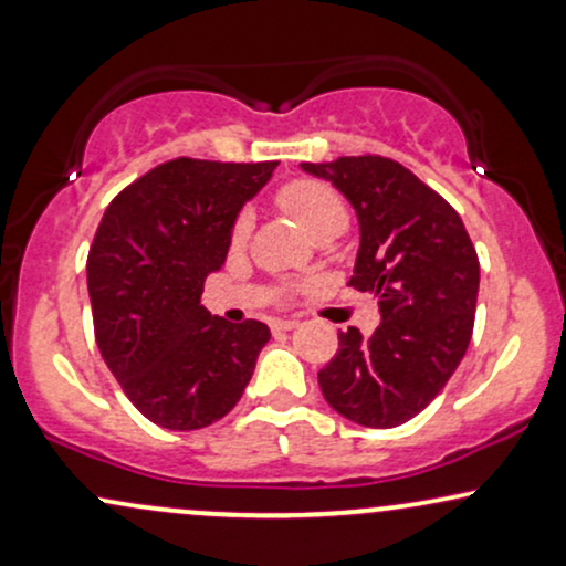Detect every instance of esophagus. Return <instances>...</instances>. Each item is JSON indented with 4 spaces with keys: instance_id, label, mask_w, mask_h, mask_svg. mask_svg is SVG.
Returning <instances> with one entry per match:
<instances>
[{
    "instance_id": "obj_1",
    "label": "esophagus",
    "mask_w": 566,
    "mask_h": 566,
    "mask_svg": "<svg viewBox=\"0 0 566 566\" xmlns=\"http://www.w3.org/2000/svg\"><path fill=\"white\" fill-rule=\"evenodd\" d=\"M271 327H274V333H290V329L297 327V322L295 319H276Z\"/></svg>"
}]
</instances>
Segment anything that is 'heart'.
Returning a JSON list of instances; mask_svg holds the SVG:
<instances>
[{
  "label": "heart",
  "instance_id": "b5f03b06",
  "mask_svg": "<svg viewBox=\"0 0 566 566\" xmlns=\"http://www.w3.org/2000/svg\"><path fill=\"white\" fill-rule=\"evenodd\" d=\"M276 207L284 216L295 220L308 237H314L316 242L337 237V233L348 226L346 201H343V197L333 186L316 178H297L284 184L276 191ZM250 226L252 220L247 212H242V216H237V220H233L229 237L233 250L247 244Z\"/></svg>",
  "mask_w": 566,
  "mask_h": 566
}]
</instances>
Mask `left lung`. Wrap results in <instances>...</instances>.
Wrapping results in <instances>:
<instances>
[{
    "instance_id": "1",
    "label": "left lung",
    "mask_w": 566,
    "mask_h": 566,
    "mask_svg": "<svg viewBox=\"0 0 566 566\" xmlns=\"http://www.w3.org/2000/svg\"><path fill=\"white\" fill-rule=\"evenodd\" d=\"M329 180L359 218L350 287L373 292L380 327L337 333L319 369L327 405L367 428H394L437 399L473 335L479 258L454 207L399 161L365 154L303 161Z\"/></svg>"
}]
</instances>
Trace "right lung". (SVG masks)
I'll use <instances>...</instances> for the list:
<instances>
[{"mask_svg":"<svg viewBox=\"0 0 566 566\" xmlns=\"http://www.w3.org/2000/svg\"><path fill=\"white\" fill-rule=\"evenodd\" d=\"M276 161L178 157L140 175L103 212L87 255L95 343L143 418L197 431L229 415L269 327L201 305L229 255L231 226Z\"/></svg>","mask_w":566,"mask_h":566,"instance_id":"right-lung-1","label":"right lung"}]
</instances>
